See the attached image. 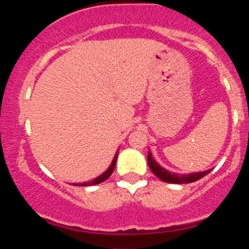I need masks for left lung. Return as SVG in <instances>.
Instances as JSON below:
<instances>
[{
	"mask_svg": "<svg viewBox=\"0 0 249 249\" xmlns=\"http://www.w3.org/2000/svg\"><path fill=\"white\" fill-rule=\"evenodd\" d=\"M147 164L154 176L158 177L161 181L171 182V184H190V182H194L196 181V180L201 179L202 177L207 176V174L212 171V170H207V171H202V172L187 173V174H179V173L170 172V171H167L166 168L161 167L158 162L154 160L152 153H151L150 151H148V154H147Z\"/></svg>",
	"mask_w": 249,
	"mask_h": 249,
	"instance_id": "obj_1",
	"label": "left lung"
}]
</instances>
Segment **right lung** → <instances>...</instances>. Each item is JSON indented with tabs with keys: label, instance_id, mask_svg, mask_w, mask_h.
Listing matches in <instances>:
<instances>
[{
	"label": "right lung",
	"instance_id": "1",
	"mask_svg": "<svg viewBox=\"0 0 249 249\" xmlns=\"http://www.w3.org/2000/svg\"><path fill=\"white\" fill-rule=\"evenodd\" d=\"M117 157H118V151H117L115 157H113V160L111 162V165L108 166V168L107 171H105L104 173H102L101 176L97 177L93 180H91V181H88V182H81V184H76L75 186H92V185H97V184H101V182L105 181L108 177L111 176L113 172V170H115V166H116V161H117Z\"/></svg>",
	"mask_w": 249,
	"mask_h": 249
}]
</instances>
